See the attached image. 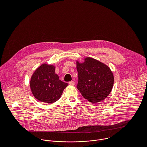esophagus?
<instances>
[{"label":"esophagus","instance_id":"esophagus-1","mask_svg":"<svg viewBox=\"0 0 147 147\" xmlns=\"http://www.w3.org/2000/svg\"><path fill=\"white\" fill-rule=\"evenodd\" d=\"M69 84L71 85H74L75 84V82L74 81H71V82H69Z\"/></svg>","mask_w":147,"mask_h":147}]
</instances>
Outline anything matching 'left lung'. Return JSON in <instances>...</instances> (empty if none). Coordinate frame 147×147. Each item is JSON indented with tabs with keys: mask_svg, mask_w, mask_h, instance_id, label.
Here are the masks:
<instances>
[{
	"mask_svg": "<svg viewBox=\"0 0 147 147\" xmlns=\"http://www.w3.org/2000/svg\"><path fill=\"white\" fill-rule=\"evenodd\" d=\"M78 72V89L83 97L92 103L103 101L110 93L114 85V75L104 63L86 57L83 63L76 61Z\"/></svg>",
	"mask_w": 147,
	"mask_h": 147,
	"instance_id": "left-lung-1",
	"label": "left lung"
}]
</instances>
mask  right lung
<instances>
[{
    "label": "right lung",
    "mask_w": 147,
    "mask_h": 147,
    "mask_svg": "<svg viewBox=\"0 0 147 147\" xmlns=\"http://www.w3.org/2000/svg\"><path fill=\"white\" fill-rule=\"evenodd\" d=\"M53 65L42 64L33 74L30 87L34 97L40 101L51 104L58 101L68 84L59 80Z\"/></svg>",
    "instance_id": "1"
}]
</instances>
